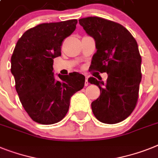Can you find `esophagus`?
I'll list each match as a JSON object with an SVG mask.
<instances>
[{
    "instance_id": "obj_1",
    "label": "esophagus",
    "mask_w": 158,
    "mask_h": 158,
    "mask_svg": "<svg viewBox=\"0 0 158 158\" xmlns=\"http://www.w3.org/2000/svg\"><path fill=\"white\" fill-rule=\"evenodd\" d=\"M89 85V81H88V77H85V85L87 86Z\"/></svg>"
}]
</instances>
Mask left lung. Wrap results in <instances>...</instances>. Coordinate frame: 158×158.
Here are the masks:
<instances>
[{
	"mask_svg": "<svg viewBox=\"0 0 158 158\" xmlns=\"http://www.w3.org/2000/svg\"><path fill=\"white\" fill-rule=\"evenodd\" d=\"M79 23L96 44L91 71L108 74L106 81L89 78L100 89V96L91 103L94 114L102 123H119L131 114L138 101L141 56L137 43L124 27L113 21L88 17Z\"/></svg>",
	"mask_w": 158,
	"mask_h": 158,
	"instance_id": "1",
	"label": "left lung"
}]
</instances>
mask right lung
<instances>
[{"mask_svg": "<svg viewBox=\"0 0 158 158\" xmlns=\"http://www.w3.org/2000/svg\"><path fill=\"white\" fill-rule=\"evenodd\" d=\"M77 19L42 23L27 30L18 40L11 56V73L21 103L29 116L41 124L62 120L69 108L70 98L83 89L85 76L73 72L53 73L54 58L61 56L65 38L76 29Z\"/></svg>", "mask_w": 158, "mask_h": 158, "instance_id": "right-lung-1", "label": "right lung"}]
</instances>
